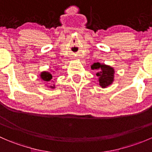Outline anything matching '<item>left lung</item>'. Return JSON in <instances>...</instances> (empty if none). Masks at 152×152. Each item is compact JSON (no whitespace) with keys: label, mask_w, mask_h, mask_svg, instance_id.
Here are the masks:
<instances>
[{"label":"left lung","mask_w":152,"mask_h":152,"mask_svg":"<svg viewBox=\"0 0 152 152\" xmlns=\"http://www.w3.org/2000/svg\"><path fill=\"white\" fill-rule=\"evenodd\" d=\"M92 70H96V76H98V85L102 88H107L108 86L113 84L115 80V69L110 65H107L104 63L94 62L91 65Z\"/></svg>","instance_id":"left-lung-1"}]
</instances>
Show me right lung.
Segmentation results:
<instances>
[{
    "label": "right lung",
    "mask_w": 152,
    "mask_h": 152,
    "mask_svg": "<svg viewBox=\"0 0 152 152\" xmlns=\"http://www.w3.org/2000/svg\"><path fill=\"white\" fill-rule=\"evenodd\" d=\"M53 73H54V71H53H53H51V70H50V72L49 71H42V72H41L40 74H39V78H40L42 81H44V82H52L53 83H54V82L52 80V79H53ZM46 87H50V89H55L54 84H53L52 86H47L46 85Z\"/></svg>",
    "instance_id": "right-lung-1"
}]
</instances>
